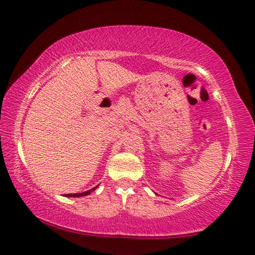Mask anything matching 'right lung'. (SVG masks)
<instances>
[{
	"label": "right lung",
	"instance_id": "1",
	"mask_svg": "<svg viewBox=\"0 0 255 255\" xmlns=\"http://www.w3.org/2000/svg\"><path fill=\"white\" fill-rule=\"evenodd\" d=\"M98 186H95V187H93V189L92 190H88V191H86V192H82V193H73V194H71V193H69V194H65V197H69V198H71V197H84V195H88V194H91V192H93L95 189H97Z\"/></svg>",
	"mask_w": 255,
	"mask_h": 255
}]
</instances>
